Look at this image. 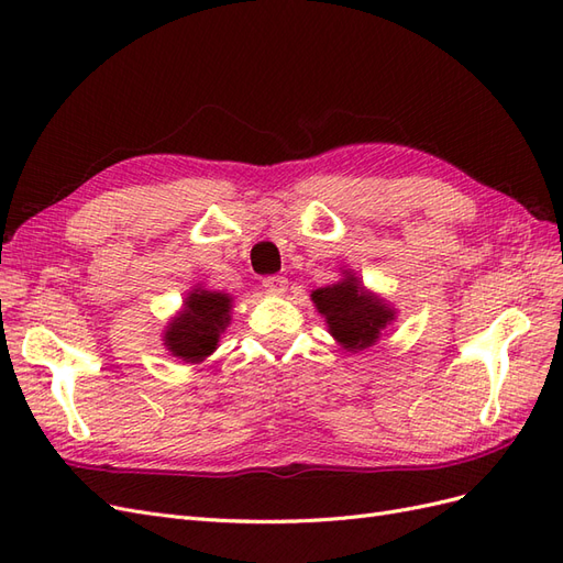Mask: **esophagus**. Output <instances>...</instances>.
Wrapping results in <instances>:
<instances>
[{"label": "esophagus", "instance_id": "1", "mask_svg": "<svg viewBox=\"0 0 563 563\" xmlns=\"http://www.w3.org/2000/svg\"><path fill=\"white\" fill-rule=\"evenodd\" d=\"M286 286H288L286 277H265L263 279V288L269 296H282L286 291Z\"/></svg>", "mask_w": 563, "mask_h": 563}]
</instances>
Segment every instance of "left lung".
I'll list each match as a JSON object with an SVG mask.
<instances>
[{
  "instance_id": "1",
  "label": "left lung",
  "mask_w": 563,
  "mask_h": 563,
  "mask_svg": "<svg viewBox=\"0 0 563 563\" xmlns=\"http://www.w3.org/2000/svg\"><path fill=\"white\" fill-rule=\"evenodd\" d=\"M310 298L335 343L352 354L376 345L389 323L397 321V310L366 288L352 269H343L335 284L314 288Z\"/></svg>"
}]
</instances>
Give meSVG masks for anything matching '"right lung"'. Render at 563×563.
I'll return each mask as SVG.
<instances>
[{
	"instance_id": "1",
	"label": "right lung",
	"mask_w": 563,
	"mask_h": 563,
	"mask_svg": "<svg viewBox=\"0 0 563 563\" xmlns=\"http://www.w3.org/2000/svg\"><path fill=\"white\" fill-rule=\"evenodd\" d=\"M234 298L197 284L187 291L183 308L168 319L162 340L164 347L185 364H201L218 350L220 338L232 321Z\"/></svg>"
}]
</instances>
